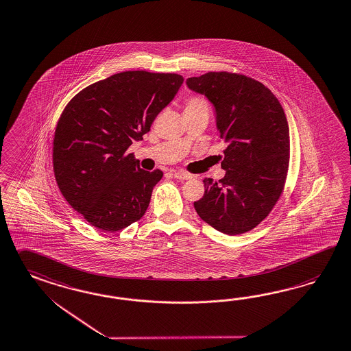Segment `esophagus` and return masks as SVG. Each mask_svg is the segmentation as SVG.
I'll list each match as a JSON object with an SVG mask.
<instances>
[{"mask_svg":"<svg viewBox=\"0 0 351 351\" xmlns=\"http://www.w3.org/2000/svg\"><path fill=\"white\" fill-rule=\"evenodd\" d=\"M173 177H174L176 180H186L191 178V174L184 173V171H174V173H173Z\"/></svg>","mask_w":351,"mask_h":351,"instance_id":"esophagus-1","label":"esophagus"}]
</instances>
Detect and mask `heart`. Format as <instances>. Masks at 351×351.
Segmentation results:
<instances>
[{
	"label": "heart",
	"mask_w": 351,
	"mask_h": 351,
	"mask_svg": "<svg viewBox=\"0 0 351 351\" xmlns=\"http://www.w3.org/2000/svg\"><path fill=\"white\" fill-rule=\"evenodd\" d=\"M186 109H201V110H208V103L204 97H191L186 100Z\"/></svg>",
	"instance_id": "1"
}]
</instances>
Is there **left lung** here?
<instances>
[{"label": "left lung", "mask_w": 351, "mask_h": 351, "mask_svg": "<svg viewBox=\"0 0 351 351\" xmlns=\"http://www.w3.org/2000/svg\"><path fill=\"white\" fill-rule=\"evenodd\" d=\"M189 89L205 94L228 143L219 183L205 178V195L193 205L198 216L229 235L250 232L279 201L288 176L290 137L285 112L260 81L235 72L189 77Z\"/></svg>", "instance_id": "left-lung-1"}]
</instances>
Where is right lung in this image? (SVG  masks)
I'll return each mask as SVG.
<instances>
[{
	"label": "right lung",
	"mask_w": 351,
	"mask_h": 351,
	"mask_svg": "<svg viewBox=\"0 0 351 351\" xmlns=\"http://www.w3.org/2000/svg\"><path fill=\"white\" fill-rule=\"evenodd\" d=\"M178 73L125 71L82 89L63 109L53 137L54 178L89 224L118 232L144 216L162 171L126 154L183 84Z\"/></svg>",
	"instance_id": "1"
}]
</instances>
